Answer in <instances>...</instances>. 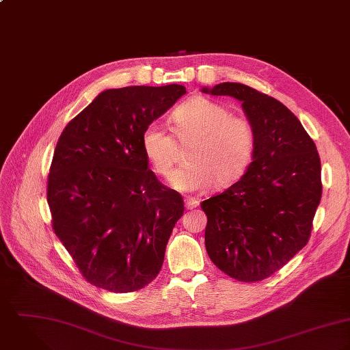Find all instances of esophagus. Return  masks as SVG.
Here are the masks:
<instances>
[{"label": "esophagus", "instance_id": "esophagus-1", "mask_svg": "<svg viewBox=\"0 0 350 350\" xmlns=\"http://www.w3.org/2000/svg\"><path fill=\"white\" fill-rule=\"evenodd\" d=\"M184 203H185V208L187 210H193V208H196L199 206V202L195 198H187L184 200Z\"/></svg>", "mask_w": 350, "mask_h": 350}]
</instances>
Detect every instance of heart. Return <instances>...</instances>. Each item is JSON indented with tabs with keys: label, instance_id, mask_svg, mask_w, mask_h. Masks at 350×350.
Wrapping results in <instances>:
<instances>
[{
	"label": "heart",
	"instance_id": "obj_1",
	"mask_svg": "<svg viewBox=\"0 0 350 350\" xmlns=\"http://www.w3.org/2000/svg\"><path fill=\"white\" fill-rule=\"evenodd\" d=\"M172 134L158 122L146 126L142 150L155 173L169 174L178 142L192 140L187 161L174 169L167 184L178 192H202L212 184L228 187L247 169L254 147L253 124L234 116L224 105L208 97L196 96L180 104L170 115Z\"/></svg>",
	"mask_w": 350,
	"mask_h": 350
}]
</instances>
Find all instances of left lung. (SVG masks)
Segmentation results:
<instances>
[{"instance_id": "obj_1", "label": "left lung", "mask_w": 350, "mask_h": 350, "mask_svg": "<svg viewBox=\"0 0 350 350\" xmlns=\"http://www.w3.org/2000/svg\"><path fill=\"white\" fill-rule=\"evenodd\" d=\"M202 92L241 101L256 131L253 161L242 178L202 203L207 253L232 279H267L308 242L322 198L317 146L299 119L268 94L238 82Z\"/></svg>"}]
</instances>
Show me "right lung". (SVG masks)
<instances>
[{
    "mask_svg": "<svg viewBox=\"0 0 350 350\" xmlns=\"http://www.w3.org/2000/svg\"><path fill=\"white\" fill-rule=\"evenodd\" d=\"M185 86L101 92L61 134L47 183L53 228L90 284L133 292L157 278L181 195L148 169L142 134Z\"/></svg>",
    "mask_w": 350,
    "mask_h": 350,
    "instance_id": "add662e5",
    "label": "right lung"
}]
</instances>
